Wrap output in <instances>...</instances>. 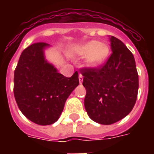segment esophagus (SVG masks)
<instances>
[{
    "label": "esophagus",
    "instance_id": "1",
    "mask_svg": "<svg viewBox=\"0 0 154 154\" xmlns=\"http://www.w3.org/2000/svg\"><path fill=\"white\" fill-rule=\"evenodd\" d=\"M82 82H83V76H82L81 73L79 74V82H80V84H82Z\"/></svg>",
    "mask_w": 154,
    "mask_h": 154
}]
</instances>
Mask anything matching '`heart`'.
<instances>
[{
    "instance_id": "obj_1",
    "label": "heart",
    "mask_w": 154,
    "mask_h": 154,
    "mask_svg": "<svg viewBox=\"0 0 154 154\" xmlns=\"http://www.w3.org/2000/svg\"><path fill=\"white\" fill-rule=\"evenodd\" d=\"M76 54L81 57L85 56V62L88 67L96 68L102 65L109 53V47L105 42L89 41L81 45L75 49Z\"/></svg>"
}]
</instances>
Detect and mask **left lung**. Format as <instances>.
I'll return each instance as SVG.
<instances>
[{"mask_svg": "<svg viewBox=\"0 0 154 154\" xmlns=\"http://www.w3.org/2000/svg\"><path fill=\"white\" fill-rule=\"evenodd\" d=\"M112 54L101 68L82 69L85 108L94 122L111 125L126 117L136 103L138 74L133 53L109 36Z\"/></svg>", "mask_w": 154, "mask_h": 154, "instance_id": "obj_1", "label": "left lung"}]
</instances>
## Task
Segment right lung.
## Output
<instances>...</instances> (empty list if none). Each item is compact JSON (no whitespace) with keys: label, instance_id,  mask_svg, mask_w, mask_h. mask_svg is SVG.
I'll return each mask as SVG.
<instances>
[{"label":"right lung","instance_id":"1","mask_svg":"<svg viewBox=\"0 0 154 154\" xmlns=\"http://www.w3.org/2000/svg\"><path fill=\"white\" fill-rule=\"evenodd\" d=\"M49 46L40 42L27 47L14 71L16 102L28 119L41 125L59 119L65 101L79 85L77 72L65 77L45 59V49Z\"/></svg>","mask_w":154,"mask_h":154}]
</instances>
